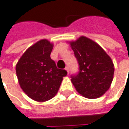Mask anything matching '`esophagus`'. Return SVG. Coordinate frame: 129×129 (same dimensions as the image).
Segmentation results:
<instances>
[{
    "label": "esophagus",
    "instance_id": "1",
    "mask_svg": "<svg viewBox=\"0 0 129 129\" xmlns=\"http://www.w3.org/2000/svg\"><path fill=\"white\" fill-rule=\"evenodd\" d=\"M65 70H66V71H67V73L69 74V67H68V66H67V67H66V69H65Z\"/></svg>",
    "mask_w": 129,
    "mask_h": 129
}]
</instances>
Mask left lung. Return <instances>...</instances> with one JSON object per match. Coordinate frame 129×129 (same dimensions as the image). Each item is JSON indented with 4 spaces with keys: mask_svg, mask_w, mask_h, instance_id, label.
Wrapping results in <instances>:
<instances>
[{
    "mask_svg": "<svg viewBox=\"0 0 129 129\" xmlns=\"http://www.w3.org/2000/svg\"><path fill=\"white\" fill-rule=\"evenodd\" d=\"M69 43L79 64L78 75L71 76L73 85L83 97L99 98L109 90L113 81L114 65L111 57L86 36Z\"/></svg>",
    "mask_w": 129,
    "mask_h": 129,
    "instance_id": "left-lung-1",
    "label": "left lung"
}]
</instances>
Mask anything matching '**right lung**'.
<instances>
[{
    "label": "right lung",
    "instance_id": "obj_1",
    "mask_svg": "<svg viewBox=\"0 0 129 129\" xmlns=\"http://www.w3.org/2000/svg\"><path fill=\"white\" fill-rule=\"evenodd\" d=\"M53 44L47 39L34 43L25 51L16 66L20 88L31 99L44 102L56 95L66 70L58 69L51 58Z\"/></svg>",
    "mask_w": 129,
    "mask_h": 129
}]
</instances>
